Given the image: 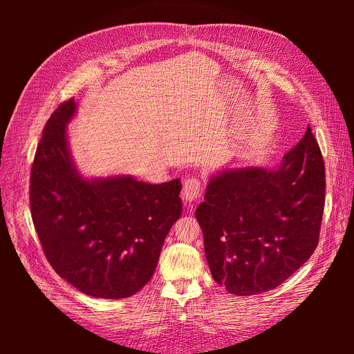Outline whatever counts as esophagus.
<instances>
[{
	"label": "esophagus",
	"mask_w": 354,
	"mask_h": 354,
	"mask_svg": "<svg viewBox=\"0 0 354 354\" xmlns=\"http://www.w3.org/2000/svg\"><path fill=\"white\" fill-rule=\"evenodd\" d=\"M202 192V183L201 180L196 177H190L187 180H185L183 185V199L186 202H194L201 196Z\"/></svg>",
	"instance_id": "esophagus-1"
}]
</instances>
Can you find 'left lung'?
Wrapping results in <instances>:
<instances>
[{"mask_svg": "<svg viewBox=\"0 0 354 354\" xmlns=\"http://www.w3.org/2000/svg\"><path fill=\"white\" fill-rule=\"evenodd\" d=\"M325 187L324 156L310 127L277 168L212 176L196 218L214 281L234 295L285 282L319 243Z\"/></svg>", "mask_w": 354, "mask_h": 354, "instance_id": "8db88e82", "label": "left lung"}]
</instances>
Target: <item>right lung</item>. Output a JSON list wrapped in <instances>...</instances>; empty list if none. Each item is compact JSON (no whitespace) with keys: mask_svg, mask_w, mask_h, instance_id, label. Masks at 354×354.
<instances>
[{"mask_svg":"<svg viewBox=\"0 0 354 354\" xmlns=\"http://www.w3.org/2000/svg\"><path fill=\"white\" fill-rule=\"evenodd\" d=\"M77 103L47 121L30 169V214L55 272L81 292L127 298L151 281L169 229L181 216L180 178L149 185L131 176L84 178L66 125Z\"/></svg>","mask_w":354,"mask_h":354,"instance_id":"add662e5","label":"right lung"}]
</instances>
